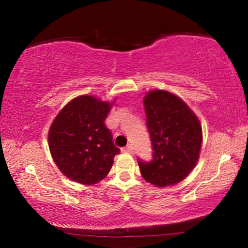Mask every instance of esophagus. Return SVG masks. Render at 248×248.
<instances>
[{
	"mask_svg": "<svg viewBox=\"0 0 248 248\" xmlns=\"http://www.w3.org/2000/svg\"><path fill=\"white\" fill-rule=\"evenodd\" d=\"M122 151L123 152H128V154H132L133 152V147H132V144H128L127 147H125L122 149Z\"/></svg>",
	"mask_w": 248,
	"mask_h": 248,
	"instance_id": "34e87169",
	"label": "esophagus"
}]
</instances>
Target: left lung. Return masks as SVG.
I'll return each instance as SVG.
<instances>
[{"instance_id":"left-lung-1","label":"left lung","mask_w":248,"mask_h":248,"mask_svg":"<svg viewBox=\"0 0 248 248\" xmlns=\"http://www.w3.org/2000/svg\"><path fill=\"white\" fill-rule=\"evenodd\" d=\"M143 103L154 159L139 160L141 175L157 187L175 185L187 177L199 160L201 123L182 98L167 90L149 91Z\"/></svg>"}]
</instances>
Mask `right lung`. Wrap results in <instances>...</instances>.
I'll list each match as a JSON object with an SVG mask.
<instances>
[{
  "label": "right lung",
  "instance_id": "obj_1",
  "mask_svg": "<svg viewBox=\"0 0 248 248\" xmlns=\"http://www.w3.org/2000/svg\"><path fill=\"white\" fill-rule=\"evenodd\" d=\"M115 101L82 94L59 111L48 130V147L54 162L71 181L93 185L103 181L120 149L105 120Z\"/></svg>",
  "mask_w": 248,
  "mask_h": 248
}]
</instances>
